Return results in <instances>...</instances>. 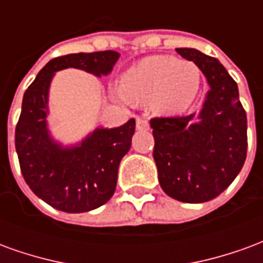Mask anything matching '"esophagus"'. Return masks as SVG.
<instances>
[{
	"instance_id": "esophagus-1",
	"label": "esophagus",
	"mask_w": 263,
	"mask_h": 263,
	"mask_svg": "<svg viewBox=\"0 0 263 263\" xmlns=\"http://www.w3.org/2000/svg\"><path fill=\"white\" fill-rule=\"evenodd\" d=\"M137 128L139 131H148L149 129V122L142 118H138L137 120Z\"/></svg>"
}]
</instances>
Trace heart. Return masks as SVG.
I'll return each instance as SVG.
<instances>
[{
    "mask_svg": "<svg viewBox=\"0 0 263 263\" xmlns=\"http://www.w3.org/2000/svg\"><path fill=\"white\" fill-rule=\"evenodd\" d=\"M198 88L200 70L193 62L149 56L122 73L112 94L126 105L149 101L156 112L173 115L189 108Z\"/></svg>",
    "mask_w": 263,
    "mask_h": 263,
    "instance_id": "heart-1",
    "label": "heart"
}]
</instances>
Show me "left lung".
Masks as SVG:
<instances>
[{"mask_svg":"<svg viewBox=\"0 0 263 263\" xmlns=\"http://www.w3.org/2000/svg\"><path fill=\"white\" fill-rule=\"evenodd\" d=\"M176 52L205 76L210 90L198 114L152 118L160 187L183 203L220 196L247 158V114L238 86L218 60L193 48Z\"/></svg>","mask_w":263,"mask_h":263,"instance_id":"obj_1","label":"left lung"}]
</instances>
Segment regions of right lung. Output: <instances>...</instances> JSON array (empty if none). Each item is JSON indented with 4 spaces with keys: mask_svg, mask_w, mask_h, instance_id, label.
<instances>
[{
    "mask_svg": "<svg viewBox=\"0 0 263 263\" xmlns=\"http://www.w3.org/2000/svg\"><path fill=\"white\" fill-rule=\"evenodd\" d=\"M120 59L114 50L71 53L52 59L28 87L15 129L21 172L37 197L65 213L98 209L112 197L121 159L131 148L132 118L117 128H96L77 145L63 146L48 128L49 87L56 71L74 67L107 76Z\"/></svg>",
    "mask_w": 263,
    "mask_h": 263,
    "instance_id": "add662e5",
    "label": "right lung"
}]
</instances>
